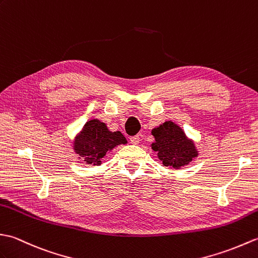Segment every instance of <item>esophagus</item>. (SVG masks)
I'll use <instances>...</instances> for the list:
<instances>
[{
	"mask_svg": "<svg viewBox=\"0 0 258 258\" xmlns=\"http://www.w3.org/2000/svg\"><path fill=\"white\" fill-rule=\"evenodd\" d=\"M130 142L133 145H138L139 142H140V137L137 135V136H133V137H130Z\"/></svg>",
	"mask_w": 258,
	"mask_h": 258,
	"instance_id": "esophagus-1",
	"label": "esophagus"
}]
</instances>
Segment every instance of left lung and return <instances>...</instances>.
Returning a JSON list of instances; mask_svg holds the SVG:
<instances>
[{"label": "left lung", "instance_id": "obj_1", "mask_svg": "<svg viewBox=\"0 0 258 258\" xmlns=\"http://www.w3.org/2000/svg\"><path fill=\"white\" fill-rule=\"evenodd\" d=\"M152 135L156 142L151 145L152 150L158 152V157L165 167L179 169L188 164L198 156L194 144L186 138L183 130L172 121H165L154 128Z\"/></svg>", "mask_w": 258, "mask_h": 258}]
</instances>
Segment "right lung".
<instances>
[{
  "mask_svg": "<svg viewBox=\"0 0 258 258\" xmlns=\"http://www.w3.org/2000/svg\"><path fill=\"white\" fill-rule=\"evenodd\" d=\"M121 144H127V140L120 131L111 133L104 122L93 119L85 124L74 149L88 164H100L108 151Z\"/></svg>",
  "mask_w": 258,
  "mask_h": 258,
  "instance_id": "1",
  "label": "right lung"
}]
</instances>
